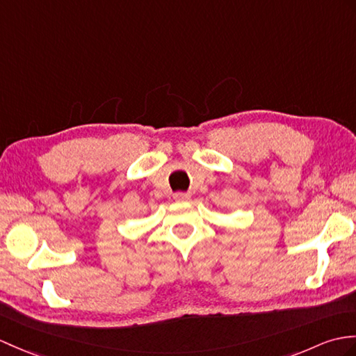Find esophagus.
<instances>
[{
  "label": "esophagus",
  "mask_w": 356,
  "mask_h": 356,
  "mask_svg": "<svg viewBox=\"0 0 356 356\" xmlns=\"http://www.w3.org/2000/svg\"><path fill=\"white\" fill-rule=\"evenodd\" d=\"M189 195L188 193H176L175 194V200H177V202H186V200H189Z\"/></svg>",
  "instance_id": "1"
}]
</instances>
